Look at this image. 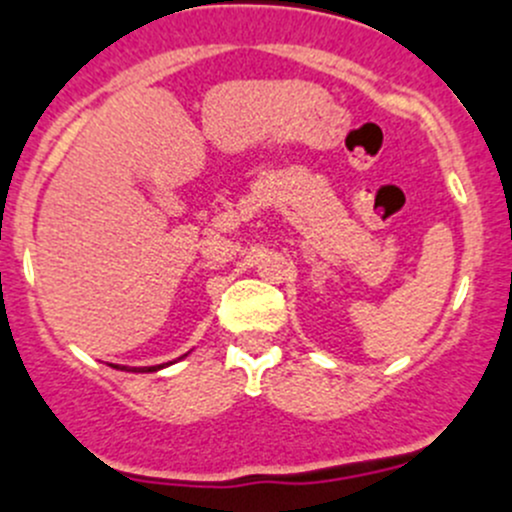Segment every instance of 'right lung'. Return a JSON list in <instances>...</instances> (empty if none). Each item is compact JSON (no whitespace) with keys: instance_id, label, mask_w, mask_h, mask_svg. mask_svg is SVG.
Listing matches in <instances>:
<instances>
[{"instance_id":"obj_1","label":"right lung","mask_w":512,"mask_h":512,"mask_svg":"<svg viewBox=\"0 0 512 512\" xmlns=\"http://www.w3.org/2000/svg\"><path fill=\"white\" fill-rule=\"evenodd\" d=\"M185 357V355H182ZM167 365H172V362H165V365H150V367H127V365H112V367H117V370H127V372H157V370H162V367H167Z\"/></svg>"}]
</instances>
